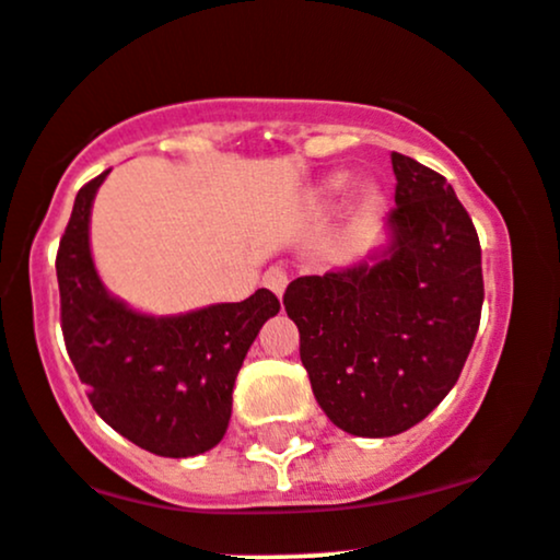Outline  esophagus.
Returning <instances> with one entry per match:
<instances>
[{
	"label": "esophagus",
	"mask_w": 560,
	"mask_h": 560,
	"mask_svg": "<svg viewBox=\"0 0 560 560\" xmlns=\"http://www.w3.org/2000/svg\"><path fill=\"white\" fill-rule=\"evenodd\" d=\"M287 270L281 268V266H273V268H268L266 270V276H262V284L268 287L270 292L276 294V298H281V294H284V290H287Z\"/></svg>",
	"instance_id": "1"
}]
</instances>
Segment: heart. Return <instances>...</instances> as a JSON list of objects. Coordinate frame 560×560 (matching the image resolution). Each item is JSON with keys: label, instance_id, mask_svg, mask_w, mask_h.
Wrapping results in <instances>:
<instances>
[{"label": "heart", "instance_id": "obj_1", "mask_svg": "<svg viewBox=\"0 0 560 560\" xmlns=\"http://www.w3.org/2000/svg\"><path fill=\"white\" fill-rule=\"evenodd\" d=\"M346 188H348V177L346 175H335V177H329L327 183H324V196H327V199H337V196L346 194ZM359 201H361V207L372 210V207L377 205V190L361 188Z\"/></svg>", "mask_w": 560, "mask_h": 560}]
</instances>
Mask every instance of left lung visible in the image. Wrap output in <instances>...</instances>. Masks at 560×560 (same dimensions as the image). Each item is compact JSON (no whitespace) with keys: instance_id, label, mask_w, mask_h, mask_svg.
I'll return each instance as SVG.
<instances>
[{"instance_id":"left-lung-1","label":"left lung","mask_w":560,"mask_h":560,"mask_svg":"<svg viewBox=\"0 0 560 560\" xmlns=\"http://www.w3.org/2000/svg\"><path fill=\"white\" fill-rule=\"evenodd\" d=\"M390 242L366 262L300 276L284 292L300 361L337 428L385 439L444 401L476 340L481 244L444 175L390 153Z\"/></svg>"}]
</instances>
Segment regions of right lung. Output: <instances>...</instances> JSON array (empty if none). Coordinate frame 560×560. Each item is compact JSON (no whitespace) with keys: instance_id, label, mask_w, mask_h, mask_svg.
Returning <instances> with one entry per match:
<instances>
[{"instance_id":"1","label":"right lung","mask_w":560,"mask_h":560,"mask_svg":"<svg viewBox=\"0 0 560 560\" xmlns=\"http://www.w3.org/2000/svg\"><path fill=\"white\" fill-rule=\"evenodd\" d=\"M106 175L79 188L55 257L66 350L116 433L159 457H196L225 435L236 374L279 300L257 290L242 303L145 316L110 298L90 252L92 199Z\"/></svg>"}]
</instances>
